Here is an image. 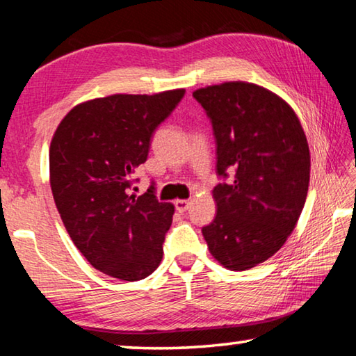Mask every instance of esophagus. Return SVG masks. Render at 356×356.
Returning a JSON list of instances; mask_svg holds the SVG:
<instances>
[{
  "label": "esophagus",
  "mask_w": 356,
  "mask_h": 356,
  "mask_svg": "<svg viewBox=\"0 0 356 356\" xmlns=\"http://www.w3.org/2000/svg\"><path fill=\"white\" fill-rule=\"evenodd\" d=\"M174 206H176V210H177L179 213H185L186 210H188V207H190V201L177 200L176 202H174Z\"/></svg>",
  "instance_id": "1"
}]
</instances>
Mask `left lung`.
<instances>
[{
  "instance_id": "left-lung-1",
  "label": "left lung",
  "mask_w": 356,
  "mask_h": 356,
  "mask_svg": "<svg viewBox=\"0 0 356 356\" xmlns=\"http://www.w3.org/2000/svg\"><path fill=\"white\" fill-rule=\"evenodd\" d=\"M193 97L212 124L221 179L202 236L216 261L242 272L272 257L297 225L309 185L308 141L292 108L256 84H215Z\"/></svg>"
}]
</instances>
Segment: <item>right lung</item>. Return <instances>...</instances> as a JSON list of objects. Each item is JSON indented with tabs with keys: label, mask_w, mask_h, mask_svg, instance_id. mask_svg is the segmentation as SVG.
<instances>
[{
	"label": "right lung",
	"mask_w": 356,
	"mask_h": 356,
	"mask_svg": "<svg viewBox=\"0 0 356 356\" xmlns=\"http://www.w3.org/2000/svg\"><path fill=\"white\" fill-rule=\"evenodd\" d=\"M184 95L176 89L89 100L67 113L51 140L58 212L81 254L113 278L144 280L160 265L174 206L156 200L154 180L141 196L130 191L156 127Z\"/></svg>",
	"instance_id": "1"
}]
</instances>
